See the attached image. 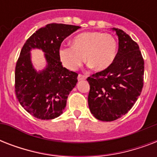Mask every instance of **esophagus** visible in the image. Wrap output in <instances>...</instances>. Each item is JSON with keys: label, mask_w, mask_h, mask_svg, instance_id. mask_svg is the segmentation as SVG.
Instances as JSON below:
<instances>
[{"label": "esophagus", "mask_w": 157, "mask_h": 157, "mask_svg": "<svg viewBox=\"0 0 157 157\" xmlns=\"http://www.w3.org/2000/svg\"><path fill=\"white\" fill-rule=\"evenodd\" d=\"M77 79H78V81H82V80H86V76H84V75H81V74H79L78 76H77Z\"/></svg>", "instance_id": "34e87169"}]
</instances>
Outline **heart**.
<instances>
[{
    "mask_svg": "<svg viewBox=\"0 0 157 157\" xmlns=\"http://www.w3.org/2000/svg\"><path fill=\"white\" fill-rule=\"evenodd\" d=\"M117 54V40L111 34L87 32L76 36L72 46H61L58 54L62 64L76 71L85 62L96 71H103L114 62Z\"/></svg>",
    "mask_w": 157,
    "mask_h": 157,
    "instance_id": "b5f03b06",
    "label": "heart"
}]
</instances>
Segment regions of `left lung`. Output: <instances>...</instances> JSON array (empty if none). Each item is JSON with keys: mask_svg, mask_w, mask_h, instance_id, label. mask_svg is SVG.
Masks as SVG:
<instances>
[{"mask_svg": "<svg viewBox=\"0 0 157 157\" xmlns=\"http://www.w3.org/2000/svg\"><path fill=\"white\" fill-rule=\"evenodd\" d=\"M119 49L112 65L87 78L89 107L95 118L112 121L131 109L144 86V61L139 47L124 31L112 28Z\"/></svg>", "mask_w": 157, "mask_h": 157, "instance_id": "1", "label": "left lung"}]
</instances>
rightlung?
Listing matches in <instances>:
<instances>
[{"label": "right lung", "instance_id": "obj_1", "mask_svg": "<svg viewBox=\"0 0 157 157\" xmlns=\"http://www.w3.org/2000/svg\"><path fill=\"white\" fill-rule=\"evenodd\" d=\"M80 28L50 23L33 33L22 48L15 67L16 97L22 107L38 119L59 117L77 83L78 74L63 67L58 51L63 40ZM33 48L45 53L48 65L41 71H36L31 63L30 52Z\"/></svg>", "mask_w": 157, "mask_h": 157}]
</instances>
